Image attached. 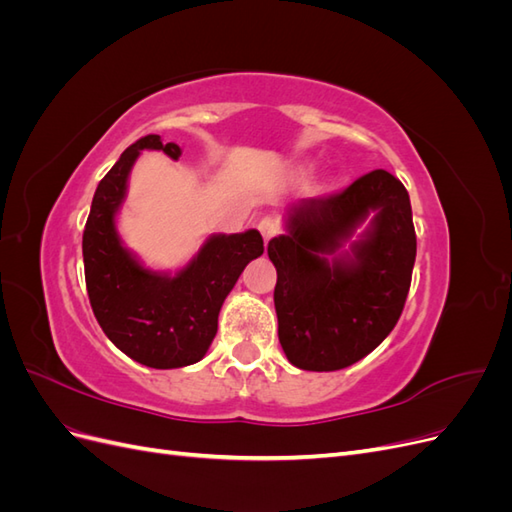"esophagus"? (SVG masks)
<instances>
[{"label":"esophagus","mask_w":512,"mask_h":512,"mask_svg":"<svg viewBox=\"0 0 512 512\" xmlns=\"http://www.w3.org/2000/svg\"><path fill=\"white\" fill-rule=\"evenodd\" d=\"M258 230H260V235H262V239H265V241L273 239L277 232H280V228H277V222L273 218H262L258 222Z\"/></svg>","instance_id":"esophagus-1"}]
</instances>
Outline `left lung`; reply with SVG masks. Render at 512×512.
<instances>
[{
  "label": "left lung",
  "instance_id": "8db88e82",
  "mask_svg": "<svg viewBox=\"0 0 512 512\" xmlns=\"http://www.w3.org/2000/svg\"><path fill=\"white\" fill-rule=\"evenodd\" d=\"M374 212L356 242L349 237ZM269 241L277 269V335L288 361L335 371L361 361L393 331L412 282L416 235L404 183L378 168L344 192L303 198ZM350 251H342L344 242Z\"/></svg>",
  "mask_w": 512,
  "mask_h": 512
}]
</instances>
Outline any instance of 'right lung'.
<instances>
[{"mask_svg": "<svg viewBox=\"0 0 512 512\" xmlns=\"http://www.w3.org/2000/svg\"><path fill=\"white\" fill-rule=\"evenodd\" d=\"M143 149L164 151L173 160L181 156L179 145L147 134L104 175L83 232L85 284L98 324L123 354L153 369H175L203 359L218 333L224 299L265 245L254 228L213 235L175 275L145 269L123 247L115 226L128 175Z\"/></svg>", "mask_w": 512, "mask_h": 512, "instance_id": "1", "label": "right lung"}]
</instances>
